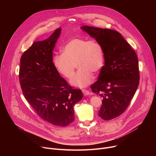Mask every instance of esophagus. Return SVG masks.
Wrapping results in <instances>:
<instances>
[{
    "label": "esophagus",
    "mask_w": 156,
    "mask_h": 156,
    "mask_svg": "<svg viewBox=\"0 0 156 156\" xmlns=\"http://www.w3.org/2000/svg\"><path fill=\"white\" fill-rule=\"evenodd\" d=\"M82 92L84 95H89L90 94V92L87 89H83Z\"/></svg>",
    "instance_id": "esophagus-1"
}]
</instances>
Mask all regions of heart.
Wrapping results in <instances>:
<instances>
[{"label":"heart","mask_w":156,"mask_h":156,"mask_svg":"<svg viewBox=\"0 0 156 156\" xmlns=\"http://www.w3.org/2000/svg\"><path fill=\"white\" fill-rule=\"evenodd\" d=\"M62 51L54 56L53 65L59 73L70 79L77 64L80 69L71 81L74 86L84 87L89 85L93 80L92 73H98L104 66V48L96 40L73 38L64 45Z\"/></svg>","instance_id":"b5f03b06"}]
</instances>
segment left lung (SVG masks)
Masks as SVG:
<instances>
[{"mask_svg": "<svg viewBox=\"0 0 156 156\" xmlns=\"http://www.w3.org/2000/svg\"><path fill=\"white\" fill-rule=\"evenodd\" d=\"M103 47L105 64L92 91L103 98L98 115L105 120L115 119L128 107L138 87L140 72L137 55L122 34L107 28L83 26Z\"/></svg>", "mask_w": 156, "mask_h": 156, "instance_id": "obj_1", "label": "left lung"}]
</instances>
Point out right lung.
<instances>
[{
	"label": "right lung",
	"instance_id": "obj_1",
	"mask_svg": "<svg viewBox=\"0 0 156 156\" xmlns=\"http://www.w3.org/2000/svg\"><path fill=\"white\" fill-rule=\"evenodd\" d=\"M34 42L20 58L19 78L22 93L40 118L56 126H66L75 120L73 106L83 98L80 89L70 86L53 62V50L60 34Z\"/></svg>",
	"mask_w": 156,
	"mask_h": 156
}]
</instances>
